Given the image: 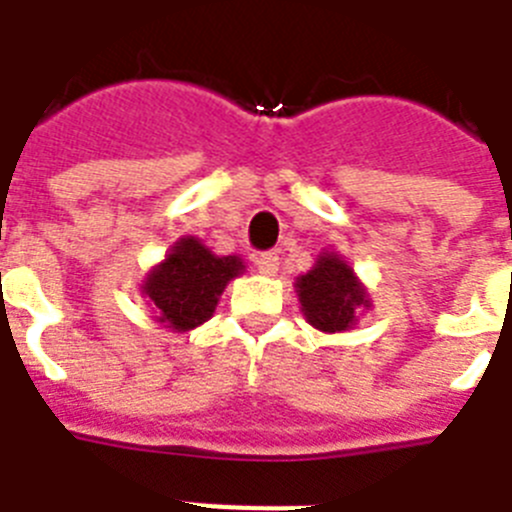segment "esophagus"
<instances>
[{
    "label": "esophagus",
    "mask_w": 512,
    "mask_h": 512,
    "mask_svg": "<svg viewBox=\"0 0 512 512\" xmlns=\"http://www.w3.org/2000/svg\"><path fill=\"white\" fill-rule=\"evenodd\" d=\"M255 265L257 270L263 273V276H276L278 273V255L276 252H260L255 257Z\"/></svg>",
    "instance_id": "1"
}]
</instances>
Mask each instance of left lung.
<instances>
[{
  "label": "left lung",
  "instance_id": "left-lung-1",
  "mask_svg": "<svg viewBox=\"0 0 512 512\" xmlns=\"http://www.w3.org/2000/svg\"><path fill=\"white\" fill-rule=\"evenodd\" d=\"M297 297L307 323L326 334H339L357 323V313L371 307L355 270L336 252H323L313 270L297 278Z\"/></svg>",
  "mask_w": 512,
  "mask_h": 512
}]
</instances>
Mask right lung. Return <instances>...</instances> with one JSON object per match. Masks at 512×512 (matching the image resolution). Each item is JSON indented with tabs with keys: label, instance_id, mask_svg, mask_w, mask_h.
I'll use <instances>...</instances> for the list:
<instances>
[{
	"label": "right lung",
	"instance_id": "1",
	"mask_svg": "<svg viewBox=\"0 0 512 512\" xmlns=\"http://www.w3.org/2000/svg\"><path fill=\"white\" fill-rule=\"evenodd\" d=\"M242 270V257H218L197 236H184L149 270L141 294L155 310L157 323L170 331H191L213 318L223 289Z\"/></svg>",
	"mask_w": 512,
	"mask_h": 512
}]
</instances>
